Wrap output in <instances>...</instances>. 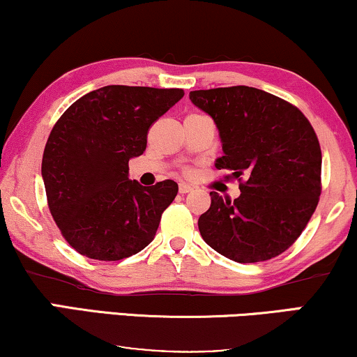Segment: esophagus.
Listing matches in <instances>:
<instances>
[{
    "label": "esophagus",
    "mask_w": 357,
    "mask_h": 357,
    "mask_svg": "<svg viewBox=\"0 0 357 357\" xmlns=\"http://www.w3.org/2000/svg\"><path fill=\"white\" fill-rule=\"evenodd\" d=\"M178 192L180 193H190V192H193V187H192V185H188V183H180L178 185Z\"/></svg>",
    "instance_id": "1"
}]
</instances>
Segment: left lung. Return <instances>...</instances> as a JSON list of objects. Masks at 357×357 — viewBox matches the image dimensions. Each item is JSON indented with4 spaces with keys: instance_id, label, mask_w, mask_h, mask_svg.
I'll return each instance as SVG.
<instances>
[{
    "instance_id": "obj_1",
    "label": "left lung",
    "mask_w": 357,
    "mask_h": 357,
    "mask_svg": "<svg viewBox=\"0 0 357 357\" xmlns=\"http://www.w3.org/2000/svg\"><path fill=\"white\" fill-rule=\"evenodd\" d=\"M213 116L224 155L216 169L238 180L241 197L211 192L198 219L203 241L229 260L257 263L286 252L304 231L321 193V151L296 105L248 86L192 91Z\"/></svg>"
}]
</instances>
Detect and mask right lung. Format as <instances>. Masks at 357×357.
Returning <instances> with one entry per match:
<instances>
[{"label": "right lung", "mask_w": 357, "mask_h": 357, "mask_svg": "<svg viewBox=\"0 0 357 357\" xmlns=\"http://www.w3.org/2000/svg\"><path fill=\"white\" fill-rule=\"evenodd\" d=\"M183 89L105 86L82 96L53 126L42 158L48 209L65 241L92 260L116 261L153 242L177 197L174 180L141 187L128 160Z\"/></svg>", "instance_id": "obj_1"}]
</instances>
